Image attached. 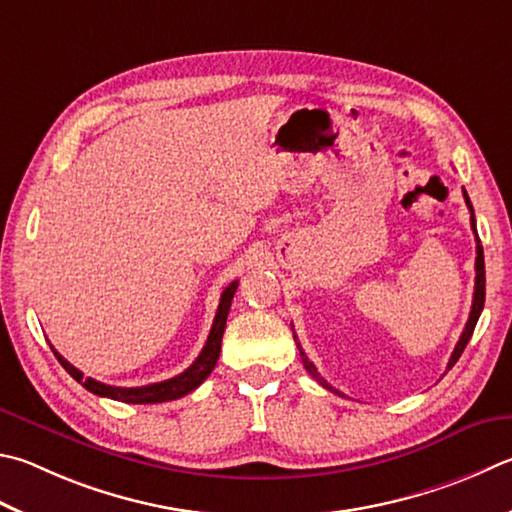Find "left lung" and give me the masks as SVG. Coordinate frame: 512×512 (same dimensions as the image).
Wrapping results in <instances>:
<instances>
[{"mask_svg":"<svg viewBox=\"0 0 512 512\" xmlns=\"http://www.w3.org/2000/svg\"><path fill=\"white\" fill-rule=\"evenodd\" d=\"M463 199H466V206L470 208V224H472V230H475V235H477L475 210H472V203H470V197H468V192H466V190H463ZM475 271H477V277H475V297H472L470 318H468V322H466V329H463V333H461V338H459V342H457V347H454V351H452L450 362H448V369H452V367H454V362H457V360L461 358L463 349H466L468 340L472 338V331H475V327H477V320H479V315H481V311H483V302H486V264H483V248H481V244H479V239H477V262H475ZM293 338H295V333H293ZM295 340H297V338H295ZM297 349H300V356H302V362H304V369L309 371V374H311L315 380H318V383H320L322 387L331 389L333 394H340L338 389H333V387L327 383V380H324V378L318 374V369H315L313 362H311L309 358H306V353L302 351L300 342H297Z\"/></svg>","mask_w":512,"mask_h":512,"instance_id":"8db88e82","label":"left lung"}]
</instances>
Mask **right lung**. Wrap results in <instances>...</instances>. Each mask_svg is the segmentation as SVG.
Masks as SVG:
<instances>
[{
  "mask_svg": "<svg viewBox=\"0 0 512 512\" xmlns=\"http://www.w3.org/2000/svg\"><path fill=\"white\" fill-rule=\"evenodd\" d=\"M239 282H230L226 286V291L221 293V300L217 306V315L215 322H212L210 336L206 340V347L201 349L197 360L183 371V374L174 376L170 380H163V383H154V385H143V387H114V385H105L100 380L94 378H85L80 369H76L71 362L64 360L58 351L51 347L55 353V358L60 360V365L69 371V376H73L78 383L89 389L91 394L96 396H105L111 398V401H120V403H134V405H147V403H165V401H176L185 394H190L192 389H197L203 380L210 376V371L215 369L217 360H219V351H221V338H224L226 331V320H228V311H230V302L232 295H235Z\"/></svg>",
  "mask_w": 512,
  "mask_h": 512,
  "instance_id": "add662e5",
  "label": "right lung"
}]
</instances>
